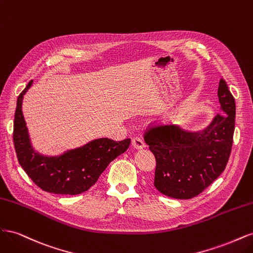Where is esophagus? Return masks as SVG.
Wrapping results in <instances>:
<instances>
[{
    "label": "esophagus",
    "instance_id": "obj_1",
    "mask_svg": "<svg viewBox=\"0 0 253 253\" xmlns=\"http://www.w3.org/2000/svg\"><path fill=\"white\" fill-rule=\"evenodd\" d=\"M132 147L136 150H140L145 147V144L142 139L138 138V137H135V138H133V140H132Z\"/></svg>",
    "mask_w": 253,
    "mask_h": 253
}]
</instances>
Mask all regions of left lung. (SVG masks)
Returning a JSON list of instances; mask_svg holds the SVG:
<instances>
[{
    "mask_svg": "<svg viewBox=\"0 0 253 253\" xmlns=\"http://www.w3.org/2000/svg\"><path fill=\"white\" fill-rule=\"evenodd\" d=\"M220 113L198 132L178 126L150 127L144 141L156 158L154 186L167 196L189 200L208 188L224 172L235 126V101L221 78L217 90Z\"/></svg>",
    "mask_w": 253,
    "mask_h": 253,
    "instance_id": "left-lung-1",
    "label": "left lung"
}]
</instances>
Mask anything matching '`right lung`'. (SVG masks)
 Listing matches in <instances>:
<instances>
[{"instance_id":"right-lung-1","label":"right lung","mask_w":253,"mask_h":253,"mask_svg":"<svg viewBox=\"0 0 253 253\" xmlns=\"http://www.w3.org/2000/svg\"><path fill=\"white\" fill-rule=\"evenodd\" d=\"M30 81L19 95L13 121V143L19 164L36 185L46 192L77 195L94 186L111 162L125 153L131 139L115 141L109 138L91 140L58 156L42 155L30 142L22 102Z\"/></svg>"}]
</instances>
